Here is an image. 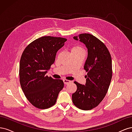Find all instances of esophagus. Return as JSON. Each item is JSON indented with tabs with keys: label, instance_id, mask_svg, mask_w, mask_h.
Instances as JSON below:
<instances>
[{
	"label": "esophagus",
	"instance_id": "34e87169",
	"mask_svg": "<svg viewBox=\"0 0 132 132\" xmlns=\"http://www.w3.org/2000/svg\"><path fill=\"white\" fill-rule=\"evenodd\" d=\"M63 82H64V84L65 85H67V84H68L70 83V81L68 80H67V79H64L63 80Z\"/></svg>",
	"mask_w": 132,
	"mask_h": 132
}]
</instances>
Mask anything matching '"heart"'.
I'll use <instances>...</instances> for the list:
<instances>
[{"instance_id": "b5f03b06", "label": "heart", "mask_w": 132, "mask_h": 132, "mask_svg": "<svg viewBox=\"0 0 132 132\" xmlns=\"http://www.w3.org/2000/svg\"><path fill=\"white\" fill-rule=\"evenodd\" d=\"M85 52V50L80 46L77 45L74 46L71 50V53H81Z\"/></svg>"}]
</instances>
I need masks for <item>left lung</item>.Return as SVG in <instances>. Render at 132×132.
Listing matches in <instances>:
<instances>
[{
    "instance_id": "left-lung-1",
    "label": "left lung",
    "mask_w": 132,
    "mask_h": 132,
    "mask_svg": "<svg viewBox=\"0 0 132 132\" xmlns=\"http://www.w3.org/2000/svg\"><path fill=\"white\" fill-rule=\"evenodd\" d=\"M73 38L85 44L88 55L84 67L87 73L85 85L74 81L77 90L72 101L79 109L90 110L102 101L109 88L112 76L111 54L105 44L93 35L82 34Z\"/></svg>"
}]
</instances>
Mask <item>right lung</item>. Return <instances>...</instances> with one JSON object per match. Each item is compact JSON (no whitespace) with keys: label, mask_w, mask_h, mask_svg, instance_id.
<instances>
[{"label":"right lung","mask_w":132,"mask_h":132,"mask_svg":"<svg viewBox=\"0 0 132 132\" xmlns=\"http://www.w3.org/2000/svg\"><path fill=\"white\" fill-rule=\"evenodd\" d=\"M67 39L43 36L30 43L23 51L20 62L19 77L22 90L32 105L46 109L57 101L64 87L61 79L46 75L55 61L57 51Z\"/></svg>","instance_id":"1"}]
</instances>
